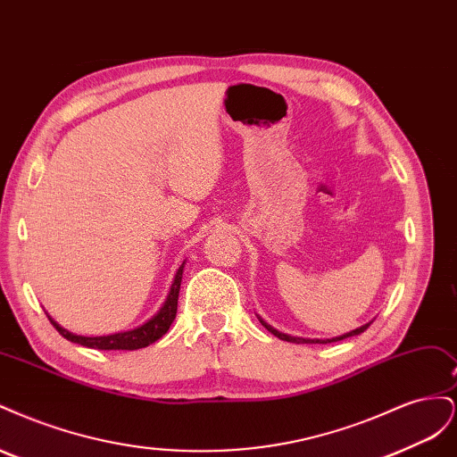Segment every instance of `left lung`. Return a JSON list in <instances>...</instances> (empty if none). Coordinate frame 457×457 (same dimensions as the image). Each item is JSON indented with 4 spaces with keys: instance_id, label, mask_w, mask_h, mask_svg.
Wrapping results in <instances>:
<instances>
[{
    "instance_id": "1",
    "label": "left lung",
    "mask_w": 457,
    "mask_h": 457,
    "mask_svg": "<svg viewBox=\"0 0 457 457\" xmlns=\"http://www.w3.org/2000/svg\"><path fill=\"white\" fill-rule=\"evenodd\" d=\"M261 324L265 326L272 336H276L278 339H282V341H289V343H331V341H341V339H345V337H351V336H358V334H362V331H366L368 329V326L371 324H364V326H361V328H356V329H353V331H349V334H345V336H339V337H334V339H326V341H320V339H303V337H292V336H286V334H280L278 329H274V328H270L267 322H262L261 320Z\"/></svg>"
}]
</instances>
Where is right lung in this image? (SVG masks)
Masks as SVG:
<instances>
[{
    "label": "right lung",
    "instance_id": "add662e5",
    "mask_svg": "<svg viewBox=\"0 0 457 457\" xmlns=\"http://www.w3.org/2000/svg\"><path fill=\"white\" fill-rule=\"evenodd\" d=\"M183 267H179L177 274H175V280L171 284L170 289V295L165 299L163 307L158 311V314L154 318H150V320L139 328H135L131 331H123V334H114V336H101V337H84V336H74L71 331L62 329L57 322L51 320V324L54 326V329L59 331V334L78 345H84V347L89 349H99V351H137V349H143L148 347L154 341H158L162 336L168 334V329L171 326V322L175 320V314H177V299H179V289H181V278H183Z\"/></svg>",
    "mask_w": 457,
    "mask_h": 457
}]
</instances>
